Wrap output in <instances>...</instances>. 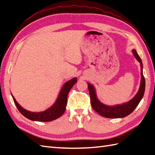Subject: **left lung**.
<instances>
[{
    "mask_svg": "<svg viewBox=\"0 0 155 155\" xmlns=\"http://www.w3.org/2000/svg\"><path fill=\"white\" fill-rule=\"evenodd\" d=\"M133 54L134 57L137 58V60L140 63L141 66V81L139 90L138 91L137 94L135 95L133 99H131L128 103H124L123 104L116 105V106H107L98 100L97 97L96 93H95V89L93 85L88 83V91H89L90 98H91V106L93 109L98 113L101 116L110 118H123L129 115L130 113H132L135 109L136 107L139 104L140 101L143 97L144 93V90H145V79L143 76V63L142 61L137 54V51L133 50Z\"/></svg>",
    "mask_w": 155,
    "mask_h": 155,
    "instance_id": "8db88e82",
    "label": "left lung"
}]
</instances>
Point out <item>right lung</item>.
I'll use <instances>...</instances> for the list:
<instances>
[{"mask_svg":"<svg viewBox=\"0 0 155 155\" xmlns=\"http://www.w3.org/2000/svg\"><path fill=\"white\" fill-rule=\"evenodd\" d=\"M77 79L76 78L67 81L64 84V86L62 87L55 103L51 108H48L45 111L40 112V113H33V112L24 109L22 107L20 106L17 102L16 101L15 98L12 97L13 101H14L20 113L26 118H28V119L40 122H49L54 120L61 117L62 114L64 113L66 106H67V104L68 94L71 89V88L77 83Z\"/></svg>","mask_w":155,"mask_h":155,"instance_id":"right-lung-1","label":"right lung"}]
</instances>
